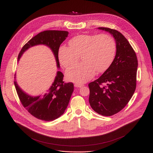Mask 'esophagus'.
Returning a JSON list of instances; mask_svg holds the SVG:
<instances>
[{
  "mask_svg": "<svg viewBox=\"0 0 153 153\" xmlns=\"http://www.w3.org/2000/svg\"><path fill=\"white\" fill-rule=\"evenodd\" d=\"M74 86H75L76 87H79V88H81V87H82L84 86V84H79V83H76V84H74Z\"/></svg>",
  "mask_w": 153,
  "mask_h": 153,
  "instance_id": "obj_1",
  "label": "esophagus"
}]
</instances>
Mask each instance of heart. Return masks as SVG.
I'll use <instances>...</instances> for the list:
<instances>
[{
    "label": "heart",
    "instance_id": "heart-1",
    "mask_svg": "<svg viewBox=\"0 0 153 153\" xmlns=\"http://www.w3.org/2000/svg\"><path fill=\"white\" fill-rule=\"evenodd\" d=\"M69 45L59 48V60L67 68L77 62L81 56L82 61L69 68L66 74L69 81L79 84L89 81L96 71H106L113 62L116 52L115 40L107 34L79 35L71 38Z\"/></svg>",
    "mask_w": 153,
    "mask_h": 153
}]
</instances>
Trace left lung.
<instances>
[{
	"instance_id": "obj_1",
	"label": "left lung",
	"mask_w": 153,
	"mask_h": 153,
	"mask_svg": "<svg viewBox=\"0 0 153 153\" xmlns=\"http://www.w3.org/2000/svg\"><path fill=\"white\" fill-rule=\"evenodd\" d=\"M113 35L117 52L110 67L97 80L89 84V103L103 116L114 115L130 101L136 87L138 59L126 38L116 30L99 27Z\"/></svg>"
}]
</instances>
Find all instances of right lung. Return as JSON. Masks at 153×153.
Instances as JSON below:
<instances>
[{"instance_id":"right-lung-1","label":"right lung","mask_w":153,"mask_h":153,"mask_svg":"<svg viewBox=\"0 0 153 153\" xmlns=\"http://www.w3.org/2000/svg\"><path fill=\"white\" fill-rule=\"evenodd\" d=\"M68 34V31L59 30L40 32L23 46L18 56V61L23 53L29 48L38 45H45L52 50L57 66L59 68V48ZM63 77L62 72L58 71L50 89L45 94L35 97L24 92L15 81V89L22 105L31 115L39 120L49 122L59 118L65 111L74 91L73 83H65L63 81Z\"/></svg>"}]
</instances>
